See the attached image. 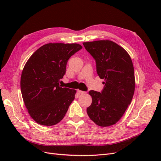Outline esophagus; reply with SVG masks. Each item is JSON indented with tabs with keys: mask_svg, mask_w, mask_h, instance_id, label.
<instances>
[{
	"mask_svg": "<svg viewBox=\"0 0 161 161\" xmlns=\"http://www.w3.org/2000/svg\"><path fill=\"white\" fill-rule=\"evenodd\" d=\"M78 92L79 94H85V93H86V92L81 91V90H78Z\"/></svg>",
	"mask_w": 161,
	"mask_h": 161,
	"instance_id": "esophagus-1",
	"label": "esophagus"
}]
</instances>
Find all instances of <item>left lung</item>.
Masks as SVG:
<instances>
[{
  "label": "left lung",
  "instance_id": "left-lung-1",
  "mask_svg": "<svg viewBox=\"0 0 161 161\" xmlns=\"http://www.w3.org/2000/svg\"><path fill=\"white\" fill-rule=\"evenodd\" d=\"M96 61L97 72L104 79L100 92L90 91L92 103L87 108L90 119L100 126L115 124L130 104L135 89L132 61L126 51L111 40L83 43Z\"/></svg>",
  "mask_w": 161,
  "mask_h": 161
}]
</instances>
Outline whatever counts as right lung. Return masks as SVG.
Listing matches in <instances>:
<instances>
[{
	"label": "right lung",
	"mask_w": 161,
	"mask_h": 161,
	"mask_svg": "<svg viewBox=\"0 0 161 161\" xmlns=\"http://www.w3.org/2000/svg\"><path fill=\"white\" fill-rule=\"evenodd\" d=\"M82 46L78 44L49 43L28 59L21 76L23 100L37 123L52 126L60 122L75 98L76 91L59 85L69 58Z\"/></svg>",
	"instance_id": "1"
}]
</instances>
